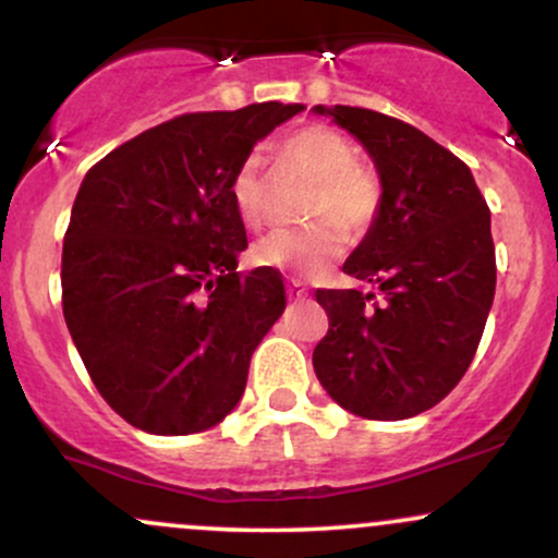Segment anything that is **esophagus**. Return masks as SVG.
Here are the masks:
<instances>
[{"instance_id":"34e87169","label":"esophagus","mask_w":558,"mask_h":558,"mask_svg":"<svg viewBox=\"0 0 558 558\" xmlns=\"http://www.w3.org/2000/svg\"><path fill=\"white\" fill-rule=\"evenodd\" d=\"M288 296H291V299H304L306 296V288L301 286V280H296V278L288 280Z\"/></svg>"}]
</instances>
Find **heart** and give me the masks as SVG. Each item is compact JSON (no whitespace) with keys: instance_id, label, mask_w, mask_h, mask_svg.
Listing matches in <instances>:
<instances>
[{"instance_id":"obj_1","label":"heart","mask_w":558,"mask_h":558,"mask_svg":"<svg viewBox=\"0 0 558 558\" xmlns=\"http://www.w3.org/2000/svg\"><path fill=\"white\" fill-rule=\"evenodd\" d=\"M280 149L317 183L310 204V222L296 230H275L254 246L262 267L296 275H317L345 248V231L367 233L383 209V183L377 172L356 162L360 151L341 131L328 125H306L283 138ZM230 198L243 226L265 222L259 157H246L230 183ZM320 220L317 221L316 217Z\"/></svg>"}]
</instances>
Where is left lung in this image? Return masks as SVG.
Wrapping results in <instances>:
<instances>
[{
  "label": "left lung",
  "instance_id": "obj_1",
  "mask_svg": "<svg viewBox=\"0 0 558 558\" xmlns=\"http://www.w3.org/2000/svg\"><path fill=\"white\" fill-rule=\"evenodd\" d=\"M375 159L383 209L343 272L375 291L317 288L328 336L312 364L330 399L367 420H407L444 401L472 364L493 293L490 209L457 155L403 120L323 107Z\"/></svg>",
  "mask_w": 558,
  "mask_h": 558
}]
</instances>
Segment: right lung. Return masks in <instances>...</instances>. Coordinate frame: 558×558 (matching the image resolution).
I'll list each match as a JSON object with an SVG mask.
<instances>
[{
    "label": "right lung",
    "instance_id": "right-lung-1",
    "mask_svg": "<svg viewBox=\"0 0 558 558\" xmlns=\"http://www.w3.org/2000/svg\"><path fill=\"white\" fill-rule=\"evenodd\" d=\"M301 105L185 112L94 165L62 243V312L96 390L133 427L207 430L286 310L280 272H235L248 246L239 165Z\"/></svg>",
    "mask_w": 558,
    "mask_h": 558
}]
</instances>
